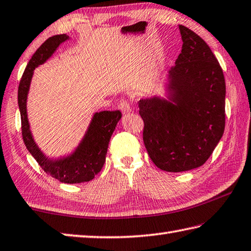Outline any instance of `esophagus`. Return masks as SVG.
Here are the masks:
<instances>
[{"label":"esophagus","mask_w":251,"mask_h":251,"mask_svg":"<svg viewBox=\"0 0 251 251\" xmlns=\"http://www.w3.org/2000/svg\"><path fill=\"white\" fill-rule=\"evenodd\" d=\"M118 107H120V110L123 112V114H128L131 112L130 104L128 103V101H126V100H122Z\"/></svg>","instance_id":"esophagus-1"}]
</instances>
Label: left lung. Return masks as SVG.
I'll return each instance as SVG.
<instances>
[{
	"label": "left lung",
	"mask_w": 251,
	"mask_h": 251,
	"mask_svg": "<svg viewBox=\"0 0 251 251\" xmlns=\"http://www.w3.org/2000/svg\"><path fill=\"white\" fill-rule=\"evenodd\" d=\"M182 50L168 72V100L141 99L143 139L152 162L168 172L195 169L206 162L225 129L224 74L211 48L179 25Z\"/></svg>",
	"instance_id": "8db88e82"
}]
</instances>
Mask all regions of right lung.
Instances as JSON below:
<instances>
[{
  "instance_id": "right-lung-1",
  "label": "right lung",
  "mask_w": 251,
  "mask_h": 251,
  "mask_svg": "<svg viewBox=\"0 0 251 251\" xmlns=\"http://www.w3.org/2000/svg\"><path fill=\"white\" fill-rule=\"evenodd\" d=\"M69 39L66 34L54 35L40 46L27 65L18 86V107L22 120V135L26 148L44 171L62 183H83L92 180L101 171L111 136L115 130L118 121L122 118L120 111H102L94 113L78 147L72 153L58 159L48 158L37 144L30 131L27 117V95L35 68L43 65L52 56L60 44Z\"/></svg>"
}]
</instances>
